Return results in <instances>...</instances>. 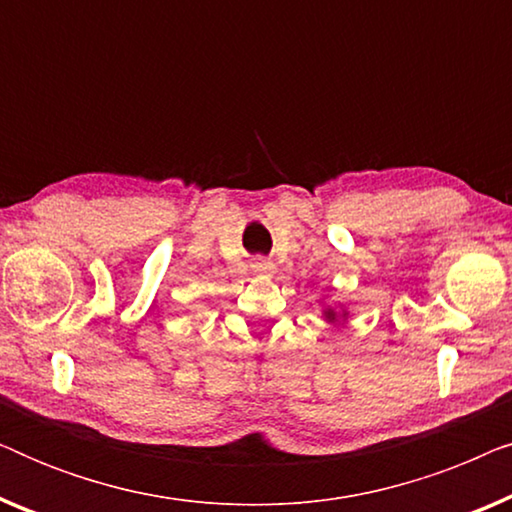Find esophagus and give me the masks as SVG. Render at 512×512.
<instances>
[{"label":"esophagus","instance_id":"34e87169","mask_svg":"<svg viewBox=\"0 0 512 512\" xmlns=\"http://www.w3.org/2000/svg\"><path fill=\"white\" fill-rule=\"evenodd\" d=\"M251 270H254L256 275H261V277H270L272 272H275V265H272L268 258H256V261L251 263Z\"/></svg>","mask_w":512,"mask_h":512}]
</instances>
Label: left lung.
I'll list each match as a JSON object with an SVG mask.
<instances>
[{
    "label": "left lung",
    "instance_id": "8db88e82",
    "mask_svg": "<svg viewBox=\"0 0 512 512\" xmlns=\"http://www.w3.org/2000/svg\"><path fill=\"white\" fill-rule=\"evenodd\" d=\"M347 317V312L345 310H342V312H335V307H326V310H324V319L326 321H331V324H335V321H338V319H345Z\"/></svg>",
    "mask_w": 512,
    "mask_h": 512
}]
</instances>
